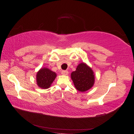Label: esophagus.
<instances>
[{
    "instance_id": "obj_1",
    "label": "esophagus",
    "mask_w": 134,
    "mask_h": 134,
    "mask_svg": "<svg viewBox=\"0 0 134 134\" xmlns=\"http://www.w3.org/2000/svg\"><path fill=\"white\" fill-rule=\"evenodd\" d=\"M68 74H69V71L67 70H63L62 71V74L63 75H68Z\"/></svg>"
}]
</instances>
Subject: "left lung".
Here are the masks:
<instances>
[{"instance_id":"obj_1","label":"left lung","mask_w":134,"mask_h":134,"mask_svg":"<svg viewBox=\"0 0 134 134\" xmlns=\"http://www.w3.org/2000/svg\"><path fill=\"white\" fill-rule=\"evenodd\" d=\"M71 78L76 89L84 92L89 90L94 83V74L92 69L84 63L79 64L75 71L71 74Z\"/></svg>"}]
</instances>
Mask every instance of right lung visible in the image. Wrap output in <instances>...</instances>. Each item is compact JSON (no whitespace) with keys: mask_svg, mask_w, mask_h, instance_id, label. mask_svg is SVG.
I'll use <instances>...</instances> for the list:
<instances>
[{"mask_svg":"<svg viewBox=\"0 0 134 134\" xmlns=\"http://www.w3.org/2000/svg\"><path fill=\"white\" fill-rule=\"evenodd\" d=\"M56 77V74L47 68L40 70L36 75L37 84L43 89H48Z\"/></svg>","mask_w":134,"mask_h":134,"instance_id":"right-lung-1","label":"right lung"}]
</instances>
